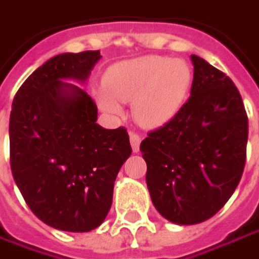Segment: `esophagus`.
<instances>
[{
	"instance_id": "1",
	"label": "esophagus",
	"mask_w": 259,
	"mask_h": 259,
	"mask_svg": "<svg viewBox=\"0 0 259 259\" xmlns=\"http://www.w3.org/2000/svg\"><path fill=\"white\" fill-rule=\"evenodd\" d=\"M130 145H132V149H133V152H138L139 151V146H141V141H142V138H141V135H138L136 132H130Z\"/></svg>"
}]
</instances>
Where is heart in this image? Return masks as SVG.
<instances>
[{"label": "heart", "mask_w": 259, "mask_h": 259, "mask_svg": "<svg viewBox=\"0 0 259 259\" xmlns=\"http://www.w3.org/2000/svg\"><path fill=\"white\" fill-rule=\"evenodd\" d=\"M192 80L189 66L167 57H142L120 63L107 71L104 84L111 97L98 94L101 105L118 113L121 102L133 101V115L145 127H157L173 118L185 104ZM114 96V99L112 97Z\"/></svg>", "instance_id": "1"}]
</instances>
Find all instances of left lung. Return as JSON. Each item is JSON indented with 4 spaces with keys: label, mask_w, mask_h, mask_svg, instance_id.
<instances>
[{
    "label": "left lung",
    "mask_w": 259,
    "mask_h": 259,
    "mask_svg": "<svg viewBox=\"0 0 259 259\" xmlns=\"http://www.w3.org/2000/svg\"><path fill=\"white\" fill-rule=\"evenodd\" d=\"M190 60L189 99L141 144L151 199L176 224H198L217 214L246 161L248 115L237 88L201 57Z\"/></svg>",
    "instance_id": "left-lung-1"
}]
</instances>
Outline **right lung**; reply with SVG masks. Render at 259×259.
<instances>
[{
	"mask_svg": "<svg viewBox=\"0 0 259 259\" xmlns=\"http://www.w3.org/2000/svg\"><path fill=\"white\" fill-rule=\"evenodd\" d=\"M99 51L60 54L20 86L10 114V164L32 212L64 232H89L105 220L118 170L132 154L126 127L97 123L95 101L79 86Z\"/></svg>",
	"mask_w": 259,
	"mask_h": 259,
	"instance_id": "obj_1",
	"label": "right lung"
}]
</instances>
